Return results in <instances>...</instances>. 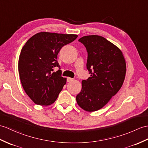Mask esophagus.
I'll return each instance as SVG.
<instances>
[{"mask_svg":"<svg viewBox=\"0 0 148 148\" xmlns=\"http://www.w3.org/2000/svg\"><path fill=\"white\" fill-rule=\"evenodd\" d=\"M73 80H74V79L71 78V77H67V82H71V81H73Z\"/></svg>","mask_w":148,"mask_h":148,"instance_id":"34e87169","label":"esophagus"}]
</instances>
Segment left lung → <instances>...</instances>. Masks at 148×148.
Wrapping results in <instances>:
<instances>
[{"label": "left lung", "instance_id": "1", "mask_svg": "<svg viewBox=\"0 0 148 148\" xmlns=\"http://www.w3.org/2000/svg\"><path fill=\"white\" fill-rule=\"evenodd\" d=\"M86 48V67L90 77L82 81L76 96L78 105L87 112L102 108L121 88L126 74V62L121 50L104 37L84 36L79 40Z\"/></svg>", "mask_w": 148, "mask_h": 148}]
</instances>
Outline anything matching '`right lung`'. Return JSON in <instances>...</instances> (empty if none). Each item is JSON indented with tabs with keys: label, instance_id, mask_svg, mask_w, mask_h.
Returning a JSON list of instances; mask_svg holds the SVG:
<instances>
[{
	"label": "right lung",
	"instance_id": "1",
	"mask_svg": "<svg viewBox=\"0 0 148 148\" xmlns=\"http://www.w3.org/2000/svg\"><path fill=\"white\" fill-rule=\"evenodd\" d=\"M77 37L74 34L43 32L31 37L23 47L18 61L20 80L35 104L48 106L56 101L67 81L60 70L52 73L53 67H60L57 55Z\"/></svg>",
	"mask_w": 148,
	"mask_h": 148
}]
</instances>
